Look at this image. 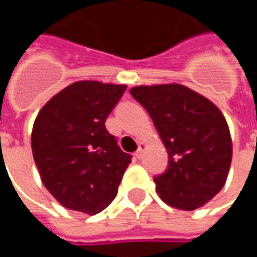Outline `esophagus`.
I'll list each match as a JSON object with an SVG mask.
<instances>
[{"label": "esophagus", "mask_w": 257, "mask_h": 257, "mask_svg": "<svg viewBox=\"0 0 257 257\" xmlns=\"http://www.w3.org/2000/svg\"><path fill=\"white\" fill-rule=\"evenodd\" d=\"M147 149V144L146 143H140L139 144V149H137V152H136V157L137 159H142L144 154V150Z\"/></svg>", "instance_id": "esophagus-1"}]
</instances>
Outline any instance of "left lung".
Wrapping results in <instances>:
<instances>
[{
	"label": "left lung",
	"mask_w": 257,
	"mask_h": 257,
	"mask_svg": "<svg viewBox=\"0 0 257 257\" xmlns=\"http://www.w3.org/2000/svg\"><path fill=\"white\" fill-rule=\"evenodd\" d=\"M130 94L150 114L169 154L167 170L154 177L160 199L182 210L210 202L232 163V137L222 111L176 83L137 85Z\"/></svg>",
	"instance_id": "1"
}]
</instances>
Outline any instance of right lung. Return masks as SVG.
<instances>
[{"label":"right lung","mask_w":257,"mask_h":257,"mask_svg":"<svg viewBox=\"0 0 257 257\" xmlns=\"http://www.w3.org/2000/svg\"><path fill=\"white\" fill-rule=\"evenodd\" d=\"M127 85L75 81L35 118L31 149L45 189L70 210L97 214L118 192L132 156L117 146L105 120Z\"/></svg>","instance_id":"right-lung-1"}]
</instances>
